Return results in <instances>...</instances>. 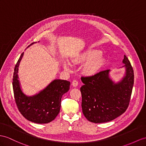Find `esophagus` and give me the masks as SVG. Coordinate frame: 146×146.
I'll use <instances>...</instances> for the list:
<instances>
[{"label": "esophagus", "mask_w": 146, "mask_h": 146, "mask_svg": "<svg viewBox=\"0 0 146 146\" xmlns=\"http://www.w3.org/2000/svg\"><path fill=\"white\" fill-rule=\"evenodd\" d=\"M78 84H79V82H78V81L76 80H74L72 82V85H73V87H77Z\"/></svg>", "instance_id": "1"}]
</instances>
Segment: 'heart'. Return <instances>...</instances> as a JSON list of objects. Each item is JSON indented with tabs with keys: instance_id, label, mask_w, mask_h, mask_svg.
I'll return each instance as SVG.
<instances>
[{
	"instance_id": "1",
	"label": "heart",
	"mask_w": 146,
	"mask_h": 146,
	"mask_svg": "<svg viewBox=\"0 0 146 146\" xmlns=\"http://www.w3.org/2000/svg\"><path fill=\"white\" fill-rule=\"evenodd\" d=\"M101 53V51L97 49H88L76 56L72 62L75 64L86 63L83 67L84 74L87 76H94L98 73L105 64V59ZM63 66L66 69H69L70 64L64 61Z\"/></svg>"
}]
</instances>
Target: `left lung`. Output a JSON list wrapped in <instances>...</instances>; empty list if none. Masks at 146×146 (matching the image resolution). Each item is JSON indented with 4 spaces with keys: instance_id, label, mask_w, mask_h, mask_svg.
Returning a JSON list of instances; mask_svg holds the SVG:
<instances>
[{
    "instance_id": "8db88e82",
    "label": "left lung",
    "mask_w": 146,
    "mask_h": 146,
    "mask_svg": "<svg viewBox=\"0 0 146 146\" xmlns=\"http://www.w3.org/2000/svg\"><path fill=\"white\" fill-rule=\"evenodd\" d=\"M123 63L126 73L123 79L115 83L109 77L110 70L94 76L82 77L80 87L83 114L89 121L106 123L121 115L128 107L134 84V71L124 55Z\"/></svg>"
}]
</instances>
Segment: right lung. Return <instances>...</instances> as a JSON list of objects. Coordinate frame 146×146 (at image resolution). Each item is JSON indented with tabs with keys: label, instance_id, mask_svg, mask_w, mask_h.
<instances>
[{
	"label": "right lung",
	"instance_id": "right-lung-1",
	"mask_svg": "<svg viewBox=\"0 0 146 146\" xmlns=\"http://www.w3.org/2000/svg\"><path fill=\"white\" fill-rule=\"evenodd\" d=\"M23 56V52L15 66L12 79L16 105L21 114L28 121L38 124L48 123L59 114L62 96L68 92L70 83L67 80L56 79L36 95L32 97L25 95L20 88L17 74Z\"/></svg>",
	"mask_w": 146,
	"mask_h": 146
}]
</instances>
